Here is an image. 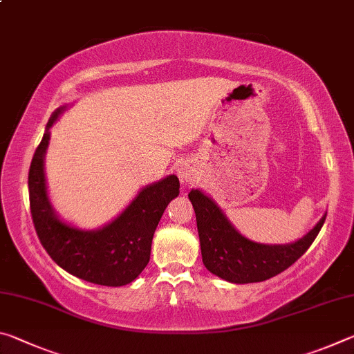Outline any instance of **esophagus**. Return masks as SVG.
I'll return each mask as SVG.
<instances>
[{
	"mask_svg": "<svg viewBox=\"0 0 354 354\" xmlns=\"http://www.w3.org/2000/svg\"><path fill=\"white\" fill-rule=\"evenodd\" d=\"M178 176L181 178V181L183 183H185V184H192L196 179V173H195V170L192 169L190 165H181L179 167V170H178Z\"/></svg>",
	"mask_w": 354,
	"mask_h": 354,
	"instance_id": "1",
	"label": "esophagus"
}]
</instances>
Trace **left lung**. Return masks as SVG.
<instances>
[{"mask_svg":"<svg viewBox=\"0 0 354 354\" xmlns=\"http://www.w3.org/2000/svg\"><path fill=\"white\" fill-rule=\"evenodd\" d=\"M189 200L195 209L203 263L218 278L236 284L261 283L289 268L315 241L326 215L306 236L290 245H263L248 241L234 230L215 203L198 189Z\"/></svg>","mask_w":354,"mask_h":354,"instance_id":"obj_1","label":"left lung"}]
</instances>
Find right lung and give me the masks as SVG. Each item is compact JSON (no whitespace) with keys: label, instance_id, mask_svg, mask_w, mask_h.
Masks as SVG:
<instances>
[{"label":"right lung","instance_id":"1","mask_svg":"<svg viewBox=\"0 0 354 354\" xmlns=\"http://www.w3.org/2000/svg\"><path fill=\"white\" fill-rule=\"evenodd\" d=\"M65 107L53 113L29 167L32 223L40 243L59 267L88 283L118 287L133 283L147 267L156 227L169 203L179 195L171 175L143 189L118 217L98 231H82L57 218L46 196L44 158L53 127Z\"/></svg>","mask_w":354,"mask_h":354}]
</instances>
